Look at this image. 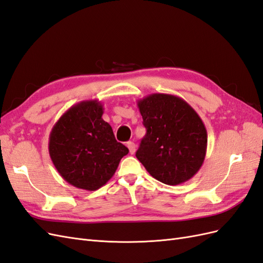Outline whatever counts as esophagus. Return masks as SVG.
<instances>
[{
  "mask_svg": "<svg viewBox=\"0 0 263 263\" xmlns=\"http://www.w3.org/2000/svg\"><path fill=\"white\" fill-rule=\"evenodd\" d=\"M127 147H128V149H129V154L134 155L135 151H136V146H135L134 142L133 141L127 142Z\"/></svg>",
  "mask_w": 263,
  "mask_h": 263,
  "instance_id": "1",
  "label": "esophagus"
}]
</instances>
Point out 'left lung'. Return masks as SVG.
<instances>
[{"label": "left lung", "instance_id": "8db88e82", "mask_svg": "<svg viewBox=\"0 0 263 263\" xmlns=\"http://www.w3.org/2000/svg\"><path fill=\"white\" fill-rule=\"evenodd\" d=\"M137 105L147 134L136 157L150 176L168 185L193 178L208 148L201 117L189 103L171 94H150Z\"/></svg>", "mask_w": 263, "mask_h": 263}]
</instances>
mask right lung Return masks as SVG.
I'll return each instance as SVG.
<instances>
[{
	"label": "right lung",
	"mask_w": 263,
	"mask_h": 263,
	"mask_svg": "<svg viewBox=\"0 0 263 263\" xmlns=\"http://www.w3.org/2000/svg\"><path fill=\"white\" fill-rule=\"evenodd\" d=\"M102 115L101 102L82 101L71 106L50 133L51 161L60 176L78 189L95 191L106 184L128 154Z\"/></svg>",
	"instance_id": "add662e5"
}]
</instances>
